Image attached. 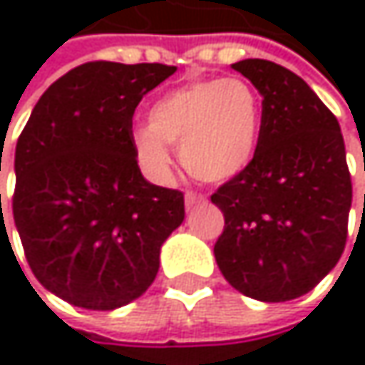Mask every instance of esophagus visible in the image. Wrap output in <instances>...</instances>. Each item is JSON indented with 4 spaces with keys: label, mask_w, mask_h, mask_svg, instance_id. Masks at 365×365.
Listing matches in <instances>:
<instances>
[{
    "label": "esophagus",
    "mask_w": 365,
    "mask_h": 365,
    "mask_svg": "<svg viewBox=\"0 0 365 365\" xmlns=\"http://www.w3.org/2000/svg\"><path fill=\"white\" fill-rule=\"evenodd\" d=\"M205 202V196L202 194H196V192H185V207H194V205H200Z\"/></svg>",
    "instance_id": "obj_1"
}]
</instances>
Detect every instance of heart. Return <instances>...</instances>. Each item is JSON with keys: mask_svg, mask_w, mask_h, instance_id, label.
<instances>
[{"mask_svg": "<svg viewBox=\"0 0 365 365\" xmlns=\"http://www.w3.org/2000/svg\"><path fill=\"white\" fill-rule=\"evenodd\" d=\"M259 99L241 78H211L163 95L148 111V126L130 135L139 167L154 180L171 173L167 145H180L185 171L200 182L239 175L254 158Z\"/></svg>", "mask_w": 365, "mask_h": 365, "instance_id": "b5f03b06", "label": "heart"}]
</instances>
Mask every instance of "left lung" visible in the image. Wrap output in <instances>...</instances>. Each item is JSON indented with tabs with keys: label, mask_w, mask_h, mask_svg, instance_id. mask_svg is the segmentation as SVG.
Segmentation results:
<instances>
[{
	"label": "left lung",
	"mask_w": 365,
	"mask_h": 365,
	"mask_svg": "<svg viewBox=\"0 0 365 365\" xmlns=\"http://www.w3.org/2000/svg\"><path fill=\"white\" fill-rule=\"evenodd\" d=\"M262 99L250 165L213 194L224 230L213 245L226 281L262 302L309 294L338 264L353 200L336 115L294 71L264 58L232 65Z\"/></svg>",
	"instance_id": "1"
}]
</instances>
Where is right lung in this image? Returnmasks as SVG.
Returning <instances> with one entry per match:
<instances>
[{
    "label": "right lung",
    "instance_id": "right-lung-1",
    "mask_svg": "<svg viewBox=\"0 0 365 365\" xmlns=\"http://www.w3.org/2000/svg\"><path fill=\"white\" fill-rule=\"evenodd\" d=\"M173 71L84 63L39 97L19 137L12 213L25 257L73 307L111 311L139 298L183 222V192L145 182L130 145L139 101Z\"/></svg>",
    "mask_w": 365,
    "mask_h": 365
}]
</instances>
